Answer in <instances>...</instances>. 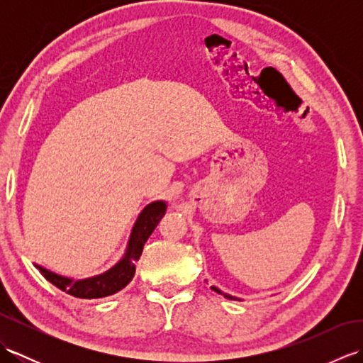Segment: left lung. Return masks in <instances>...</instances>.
<instances>
[{
  "label": "left lung",
  "instance_id": "left-lung-1",
  "mask_svg": "<svg viewBox=\"0 0 363 363\" xmlns=\"http://www.w3.org/2000/svg\"><path fill=\"white\" fill-rule=\"evenodd\" d=\"M212 290H215L217 293H221V295H225V298H228V299H237V298H234V296H230V295H228V293H223L221 290H218L217 287H212Z\"/></svg>",
  "mask_w": 363,
  "mask_h": 363
}]
</instances>
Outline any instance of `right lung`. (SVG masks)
Returning <instances> with one entry per match:
<instances>
[{
	"label": "right lung",
	"mask_w": 363,
	"mask_h": 363,
	"mask_svg": "<svg viewBox=\"0 0 363 363\" xmlns=\"http://www.w3.org/2000/svg\"><path fill=\"white\" fill-rule=\"evenodd\" d=\"M165 212L167 204L164 201H154L146 206L142 213L138 215V218L133 228V233H130L125 256L121 257V260H118V264H115L111 269H107L103 274L87 277V279L73 281L70 277L52 273L50 269H46L40 265L35 267L38 268V272L43 274L46 281H50L52 285H56L57 289L74 298L96 299L111 296L113 293L125 289L126 285L133 281V277L135 274V262L142 256L143 245L152 234V230L156 229Z\"/></svg>",
	"instance_id": "add662e5"
}]
</instances>
